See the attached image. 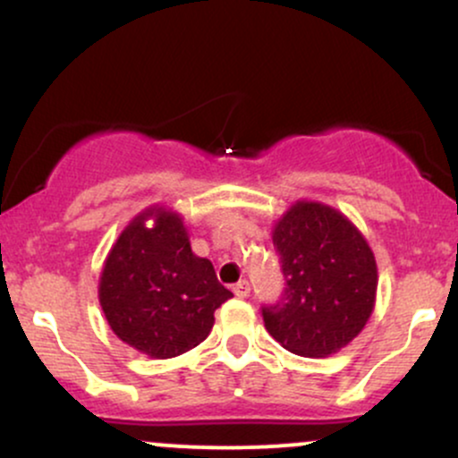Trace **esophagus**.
<instances>
[{"label":"esophagus","instance_id":"1","mask_svg":"<svg viewBox=\"0 0 458 458\" xmlns=\"http://www.w3.org/2000/svg\"><path fill=\"white\" fill-rule=\"evenodd\" d=\"M233 293L239 299H247V297H250V282H247V280L236 282L233 286Z\"/></svg>","mask_w":458,"mask_h":458}]
</instances>
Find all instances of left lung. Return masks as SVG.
Returning a JSON list of instances; mask_svg holds the SVG:
<instances>
[{
	"label": "left lung",
	"instance_id": "8db88e82",
	"mask_svg": "<svg viewBox=\"0 0 458 458\" xmlns=\"http://www.w3.org/2000/svg\"><path fill=\"white\" fill-rule=\"evenodd\" d=\"M273 247L286 288L262 306L267 331L291 353H338L375 310L377 262L364 234L335 208L301 199L276 224Z\"/></svg>",
	"mask_w": 458,
	"mask_h": 458
}]
</instances>
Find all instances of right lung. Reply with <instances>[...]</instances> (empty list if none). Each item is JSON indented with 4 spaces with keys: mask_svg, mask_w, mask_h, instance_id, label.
<instances>
[{
    "mask_svg": "<svg viewBox=\"0 0 458 458\" xmlns=\"http://www.w3.org/2000/svg\"><path fill=\"white\" fill-rule=\"evenodd\" d=\"M148 218L152 226L145 225ZM230 297L211 260L191 251L181 215L163 207L140 213L123 230L98 282V301L114 334L155 360L202 343L215 310Z\"/></svg>",
    "mask_w": 458,
    "mask_h": 458,
    "instance_id": "add662e5",
    "label": "right lung"
}]
</instances>
